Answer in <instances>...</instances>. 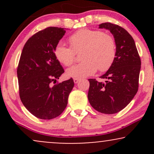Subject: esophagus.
Here are the masks:
<instances>
[{"instance_id": "obj_1", "label": "esophagus", "mask_w": 154, "mask_h": 154, "mask_svg": "<svg viewBox=\"0 0 154 154\" xmlns=\"http://www.w3.org/2000/svg\"><path fill=\"white\" fill-rule=\"evenodd\" d=\"M79 80H80V79H78V78H74V82H75V84H77V83H78Z\"/></svg>"}]
</instances>
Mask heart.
<instances>
[{
    "instance_id": "obj_1",
    "label": "heart",
    "mask_w": 154,
    "mask_h": 154,
    "mask_svg": "<svg viewBox=\"0 0 154 154\" xmlns=\"http://www.w3.org/2000/svg\"><path fill=\"white\" fill-rule=\"evenodd\" d=\"M71 48L62 42L56 45L54 54L56 59L66 66L73 63L75 53L82 51L81 63L68 69L67 77L83 78L92 75L99 69L106 72L114 62L116 55V43L110 35L99 30L82 29L69 37Z\"/></svg>"
}]
</instances>
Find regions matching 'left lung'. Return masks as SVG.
<instances>
[{"instance_id": "8db88e82", "label": "left lung", "mask_w": 154, "mask_h": 154, "mask_svg": "<svg viewBox=\"0 0 154 154\" xmlns=\"http://www.w3.org/2000/svg\"><path fill=\"white\" fill-rule=\"evenodd\" d=\"M100 29L110 31L116 47L112 66L100 78L105 82L89 79L88 98L93 109L106 114L122 110L133 99L138 90L141 61L135 41L126 29L109 22L99 24Z\"/></svg>"}]
</instances>
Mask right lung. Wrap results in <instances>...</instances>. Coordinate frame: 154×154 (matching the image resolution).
Listing matches in <instances>:
<instances>
[{
  "label": "right lung",
  "instance_id": "obj_1",
  "mask_svg": "<svg viewBox=\"0 0 154 154\" xmlns=\"http://www.w3.org/2000/svg\"><path fill=\"white\" fill-rule=\"evenodd\" d=\"M66 28L50 26L31 37L22 49L17 69L19 96L32 114L41 119L59 116L74 87L72 78L52 86L64 72L54 54Z\"/></svg>",
  "mask_w": 154,
  "mask_h": 154
}]
</instances>
